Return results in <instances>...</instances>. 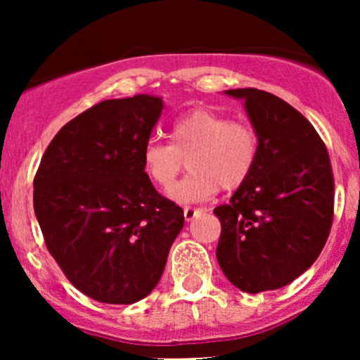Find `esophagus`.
I'll return each mask as SVG.
<instances>
[{
    "instance_id": "obj_1",
    "label": "esophagus",
    "mask_w": 360,
    "mask_h": 360,
    "mask_svg": "<svg viewBox=\"0 0 360 360\" xmlns=\"http://www.w3.org/2000/svg\"><path fill=\"white\" fill-rule=\"evenodd\" d=\"M200 212H202L200 209H193V207H184V219L193 221L195 217L200 216Z\"/></svg>"
}]
</instances>
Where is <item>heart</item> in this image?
<instances>
[{"mask_svg":"<svg viewBox=\"0 0 360 360\" xmlns=\"http://www.w3.org/2000/svg\"><path fill=\"white\" fill-rule=\"evenodd\" d=\"M170 144L150 141L144 146L143 170L148 179L169 190L188 158L192 172L176 187L169 198L181 205L200 203L223 190L242 186L252 174L259 153L257 134L249 123L231 122L221 112L191 110L170 127Z\"/></svg>","mask_w":360,"mask_h":360,"instance_id":"1","label":"heart"}]
</instances>
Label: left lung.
Segmentation results:
<instances>
[{
	"label": "left lung",
	"mask_w": 360,
	"mask_h": 360,
	"mask_svg": "<svg viewBox=\"0 0 360 360\" xmlns=\"http://www.w3.org/2000/svg\"><path fill=\"white\" fill-rule=\"evenodd\" d=\"M224 94L244 101L259 153L230 203L214 209L221 221L217 263L240 291H274L324 249L335 205L331 162L314 125L281 97L257 89Z\"/></svg>",
	"instance_id": "8db88e82"
}]
</instances>
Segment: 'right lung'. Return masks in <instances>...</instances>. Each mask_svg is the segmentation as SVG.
Masks as SVG:
<instances>
[{
	"instance_id": "add662e5",
	"label": "right lung",
	"mask_w": 360,
	"mask_h": 360,
	"mask_svg": "<svg viewBox=\"0 0 360 360\" xmlns=\"http://www.w3.org/2000/svg\"><path fill=\"white\" fill-rule=\"evenodd\" d=\"M163 110L137 94L83 111L57 132L34 177L45 244L78 291L130 304L157 288L184 226L179 205L155 190L143 150Z\"/></svg>"
}]
</instances>
